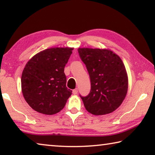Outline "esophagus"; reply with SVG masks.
Segmentation results:
<instances>
[{
  "label": "esophagus",
  "mask_w": 155,
  "mask_h": 155,
  "mask_svg": "<svg viewBox=\"0 0 155 155\" xmlns=\"http://www.w3.org/2000/svg\"><path fill=\"white\" fill-rule=\"evenodd\" d=\"M72 93L74 94H77L78 93V89L76 88V89H74V90H72Z\"/></svg>",
  "instance_id": "obj_1"
}]
</instances>
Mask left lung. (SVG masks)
Here are the masks:
<instances>
[{"instance_id": "obj_1", "label": "left lung", "mask_w": 155, "mask_h": 155, "mask_svg": "<svg viewBox=\"0 0 155 155\" xmlns=\"http://www.w3.org/2000/svg\"><path fill=\"white\" fill-rule=\"evenodd\" d=\"M78 52L91 81L90 93L81 96L86 110L95 115L114 111L128 91V75L122 59L109 49L79 48Z\"/></svg>"}]
</instances>
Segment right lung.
I'll return each mask as SVG.
<instances>
[{"label":"right lung","mask_w":155,"mask_h":155,"mask_svg":"<svg viewBox=\"0 0 155 155\" xmlns=\"http://www.w3.org/2000/svg\"><path fill=\"white\" fill-rule=\"evenodd\" d=\"M73 48H51L35 54L22 71L21 87L23 96L33 110L53 115L64 109L71 96L66 87L64 68Z\"/></svg>","instance_id":"obj_1"}]
</instances>
